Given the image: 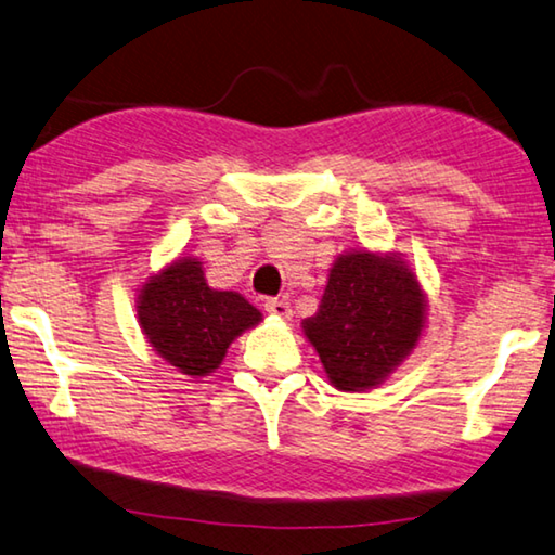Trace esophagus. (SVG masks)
Instances as JSON below:
<instances>
[{"label":"esophagus","instance_id":"34e87169","mask_svg":"<svg viewBox=\"0 0 555 555\" xmlns=\"http://www.w3.org/2000/svg\"><path fill=\"white\" fill-rule=\"evenodd\" d=\"M266 312L272 314V317H280V320H289V314H293V310H289V302L287 299H280V297H270L266 299Z\"/></svg>","mask_w":555,"mask_h":555}]
</instances>
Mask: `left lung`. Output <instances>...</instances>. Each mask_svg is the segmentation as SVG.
<instances>
[{"mask_svg":"<svg viewBox=\"0 0 555 555\" xmlns=\"http://www.w3.org/2000/svg\"><path fill=\"white\" fill-rule=\"evenodd\" d=\"M425 295L396 253L351 250L330 270L320 310L302 322L330 384L374 388L411 357L425 326Z\"/></svg>","mask_w":555,"mask_h":555,"instance_id":"8db88e82","label":"left lung"}]
</instances>
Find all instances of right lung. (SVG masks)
I'll use <instances>...</instances> for the list:
<instances>
[{"instance_id":"right-lung-1","label":"right lung","mask_w":555,"mask_h":555,"mask_svg":"<svg viewBox=\"0 0 555 555\" xmlns=\"http://www.w3.org/2000/svg\"><path fill=\"white\" fill-rule=\"evenodd\" d=\"M138 320L162 359L198 378L214 374L231 341L262 314L233 289L208 287L196 258H179L142 285Z\"/></svg>"}]
</instances>
